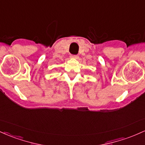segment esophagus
I'll use <instances>...</instances> for the list:
<instances>
[{"label":"esophagus","mask_w":145,"mask_h":145,"mask_svg":"<svg viewBox=\"0 0 145 145\" xmlns=\"http://www.w3.org/2000/svg\"><path fill=\"white\" fill-rule=\"evenodd\" d=\"M72 58H74V59H78V54H74V55L71 56Z\"/></svg>","instance_id":"1"}]
</instances>
